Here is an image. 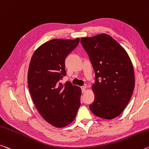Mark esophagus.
<instances>
[{
	"label": "esophagus",
	"instance_id": "1",
	"mask_svg": "<svg viewBox=\"0 0 149 149\" xmlns=\"http://www.w3.org/2000/svg\"><path fill=\"white\" fill-rule=\"evenodd\" d=\"M86 86H81V91H82V93H84V92L85 91V90H86Z\"/></svg>",
	"mask_w": 149,
	"mask_h": 149
}]
</instances>
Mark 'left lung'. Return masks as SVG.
Listing matches in <instances>:
<instances>
[{
	"label": "left lung",
	"instance_id": "1",
	"mask_svg": "<svg viewBox=\"0 0 149 149\" xmlns=\"http://www.w3.org/2000/svg\"><path fill=\"white\" fill-rule=\"evenodd\" d=\"M81 43L95 72V94L89 105L99 117L114 119L123 111L134 88L133 66L128 54L118 42L106 34L81 38Z\"/></svg>",
	"mask_w": 149,
	"mask_h": 149
}]
</instances>
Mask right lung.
Returning a JSON list of instances; mask_svg holds the SVG:
<instances>
[{"instance_id": "obj_1", "label": "right lung", "mask_w": 149, "mask_h": 149, "mask_svg": "<svg viewBox=\"0 0 149 149\" xmlns=\"http://www.w3.org/2000/svg\"><path fill=\"white\" fill-rule=\"evenodd\" d=\"M79 38L53 39L34 52L28 72L30 95L40 114L56 127L68 125L80 107L81 90L70 81L60 82L66 74L65 60L76 48Z\"/></svg>"}]
</instances>
